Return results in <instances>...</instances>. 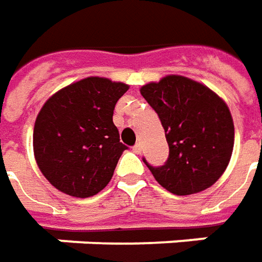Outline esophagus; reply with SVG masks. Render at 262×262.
I'll return each mask as SVG.
<instances>
[{"instance_id": "obj_1", "label": "esophagus", "mask_w": 262, "mask_h": 262, "mask_svg": "<svg viewBox=\"0 0 262 262\" xmlns=\"http://www.w3.org/2000/svg\"><path fill=\"white\" fill-rule=\"evenodd\" d=\"M133 152H135V154H140V152H142V145H140V143H136V145L133 146Z\"/></svg>"}]
</instances>
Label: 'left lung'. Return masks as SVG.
<instances>
[{
  "label": "left lung",
  "instance_id": "1",
  "mask_svg": "<svg viewBox=\"0 0 262 262\" xmlns=\"http://www.w3.org/2000/svg\"><path fill=\"white\" fill-rule=\"evenodd\" d=\"M158 113L169 157L152 176L169 193L188 195L212 187L229 165L235 126L228 104L209 86L183 75H167L140 88Z\"/></svg>",
  "mask_w": 262,
  "mask_h": 262
}]
</instances>
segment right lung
<instances>
[{
	"label": "right lung",
	"instance_id": "obj_1",
	"mask_svg": "<svg viewBox=\"0 0 262 262\" xmlns=\"http://www.w3.org/2000/svg\"><path fill=\"white\" fill-rule=\"evenodd\" d=\"M129 85L88 77L43 104L33 130V152L45 178L59 191L85 199L110 183L127 149L113 123L116 103Z\"/></svg>",
	"mask_w": 262,
	"mask_h": 262
}]
</instances>
